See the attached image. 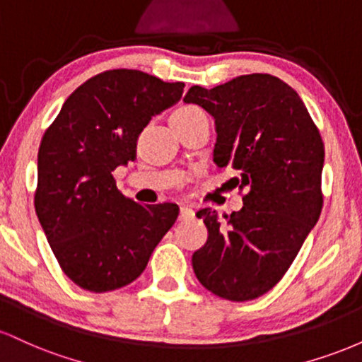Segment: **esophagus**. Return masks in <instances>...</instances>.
Instances as JSON below:
<instances>
[{"mask_svg":"<svg viewBox=\"0 0 362 362\" xmlns=\"http://www.w3.org/2000/svg\"><path fill=\"white\" fill-rule=\"evenodd\" d=\"M190 218H194V211L190 209L189 206H182L180 207V216H178V219H190Z\"/></svg>","mask_w":362,"mask_h":362,"instance_id":"esophagus-1","label":"esophagus"}]
</instances>
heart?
Wrapping results in <instances>:
<instances>
[{
  "label": "heart",
  "instance_id": "obj_1",
  "mask_svg": "<svg viewBox=\"0 0 362 362\" xmlns=\"http://www.w3.org/2000/svg\"><path fill=\"white\" fill-rule=\"evenodd\" d=\"M197 112H201V109H197V107H192V105H187L173 112L172 117H189V115L197 114Z\"/></svg>",
  "mask_w": 362,
  "mask_h": 362
}]
</instances>
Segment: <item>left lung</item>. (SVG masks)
<instances>
[{
	"instance_id": "obj_1",
	"label": "left lung",
	"mask_w": 362,
	"mask_h": 362,
	"mask_svg": "<svg viewBox=\"0 0 362 362\" xmlns=\"http://www.w3.org/2000/svg\"><path fill=\"white\" fill-rule=\"evenodd\" d=\"M184 102L213 115L214 163L238 170L247 190L230 216L197 213L209 236L194 252V272L223 300H255L282 279L318 221L323 141L300 95L272 74L192 86Z\"/></svg>"
}]
</instances>
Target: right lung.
Masks as SVG:
<instances>
[{
	"mask_svg": "<svg viewBox=\"0 0 362 362\" xmlns=\"http://www.w3.org/2000/svg\"><path fill=\"white\" fill-rule=\"evenodd\" d=\"M184 86L138 69L100 73L69 95L45 131L35 213L62 272L81 289L107 293L138 279L177 221V204L141 206L112 172L136 160L141 131Z\"/></svg>",
	"mask_w": 362,
	"mask_h": 362,
	"instance_id": "obj_1",
	"label": "right lung"
}]
</instances>
